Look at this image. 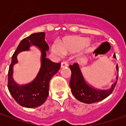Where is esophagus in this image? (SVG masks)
<instances>
[{
	"instance_id": "34e87169",
	"label": "esophagus",
	"mask_w": 126,
	"mask_h": 126,
	"mask_svg": "<svg viewBox=\"0 0 126 126\" xmlns=\"http://www.w3.org/2000/svg\"><path fill=\"white\" fill-rule=\"evenodd\" d=\"M68 66V64L66 61H63L62 63H61V68H63V67H67Z\"/></svg>"
}]
</instances>
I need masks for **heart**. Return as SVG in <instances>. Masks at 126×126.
I'll list each match as a JSON object with an SVG mask.
<instances>
[{
  "instance_id": "heart-1",
  "label": "heart",
  "mask_w": 126,
  "mask_h": 126,
  "mask_svg": "<svg viewBox=\"0 0 126 126\" xmlns=\"http://www.w3.org/2000/svg\"><path fill=\"white\" fill-rule=\"evenodd\" d=\"M90 42L86 38L81 36H69L62 40L60 44L55 42L51 45L52 52L58 56H61L64 53L76 52L82 48H88Z\"/></svg>"
}]
</instances>
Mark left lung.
Instances as JSON below:
<instances>
[{
	"instance_id": "left-lung-1",
	"label": "left lung",
	"mask_w": 126,
	"mask_h": 126,
	"mask_svg": "<svg viewBox=\"0 0 126 126\" xmlns=\"http://www.w3.org/2000/svg\"><path fill=\"white\" fill-rule=\"evenodd\" d=\"M113 57L115 59L116 58L115 53ZM69 68L71 71V79L69 82L71 93L77 100L82 103L90 104L99 102L111 94L116 86L118 76L116 77V82L111 86V88L108 90H100L88 84L78 63L69 65ZM116 70L117 71H119L117 65H116Z\"/></svg>"
}]
</instances>
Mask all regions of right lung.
Wrapping results in <instances>:
<instances>
[{"instance_id": "1", "label": "right lung", "mask_w": 126, "mask_h": 126, "mask_svg": "<svg viewBox=\"0 0 126 126\" xmlns=\"http://www.w3.org/2000/svg\"><path fill=\"white\" fill-rule=\"evenodd\" d=\"M39 47L42 53L41 67L37 76L33 81L25 85H19L12 78L13 66L16 63V56L19 52L29 50L30 46ZM49 47L45 41V33L38 32L31 34L23 39L12 56L11 63L8 72V89L17 103L27 108H35L45 102L48 96L49 82L52 77L57 73L60 63H53L46 58Z\"/></svg>"}]
</instances>
